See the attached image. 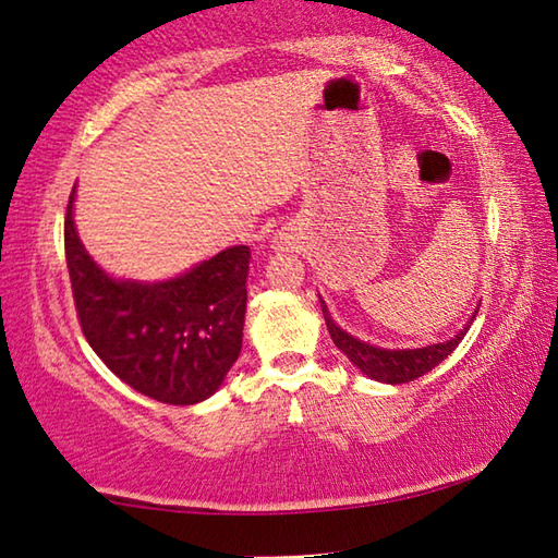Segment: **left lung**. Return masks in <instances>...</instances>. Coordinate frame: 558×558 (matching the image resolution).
Returning a JSON list of instances; mask_svg holds the SVG:
<instances>
[{
    "mask_svg": "<svg viewBox=\"0 0 558 558\" xmlns=\"http://www.w3.org/2000/svg\"><path fill=\"white\" fill-rule=\"evenodd\" d=\"M323 313H325L329 337H332V342L349 356V362H352L359 372L369 376V379L384 381V384H409L413 379H418V376L428 374L430 369H436V366L460 344V339L468 332L465 327L460 329V335L448 339V342L430 344L423 349H379V347L359 342V339H354L352 335H347L344 329H339L332 319H329L325 307Z\"/></svg>",
    "mask_w": 558,
    "mask_h": 558,
    "instance_id": "left-lung-1",
    "label": "left lung"
}]
</instances>
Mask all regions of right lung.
<instances>
[{
    "label": "right lung",
    "mask_w": 558,
    "mask_h": 558,
    "mask_svg": "<svg viewBox=\"0 0 558 558\" xmlns=\"http://www.w3.org/2000/svg\"><path fill=\"white\" fill-rule=\"evenodd\" d=\"M73 196L75 186L63 221L65 266L93 352L149 399L172 405L209 399L241 354L248 245H233L167 282H118L78 241Z\"/></svg>",
    "instance_id": "obj_1"
}]
</instances>
